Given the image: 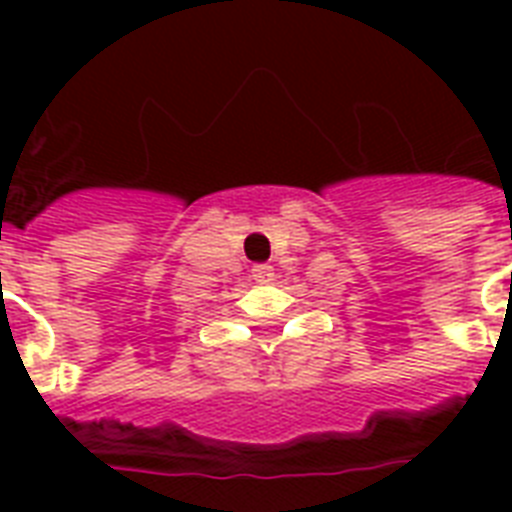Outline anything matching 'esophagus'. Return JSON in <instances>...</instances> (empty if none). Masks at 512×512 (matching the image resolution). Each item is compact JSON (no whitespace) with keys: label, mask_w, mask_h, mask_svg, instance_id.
Segmentation results:
<instances>
[{"label":"esophagus","mask_w":512,"mask_h":512,"mask_svg":"<svg viewBox=\"0 0 512 512\" xmlns=\"http://www.w3.org/2000/svg\"><path fill=\"white\" fill-rule=\"evenodd\" d=\"M252 279H255L257 284H271L273 268L271 265H255V268H252Z\"/></svg>","instance_id":"1"}]
</instances>
